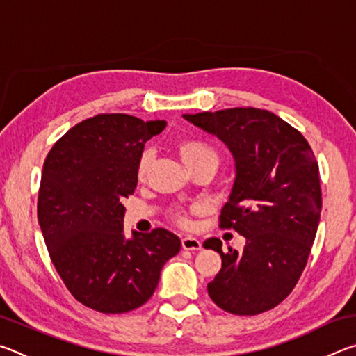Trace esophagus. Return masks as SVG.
Returning a JSON list of instances; mask_svg holds the SVG:
<instances>
[{
	"instance_id": "esophagus-1",
	"label": "esophagus",
	"mask_w": 356,
	"mask_h": 356,
	"mask_svg": "<svg viewBox=\"0 0 356 356\" xmlns=\"http://www.w3.org/2000/svg\"><path fill=\"white\" fill-rule=\"evenodd\" d=\"M201 240H197L196 237H191V236H186L182 238V248L184 250H188V251H197L201 250Z\"/></svg>"
}]
</instances>
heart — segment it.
Wrapping results in <instances>:
<instances>
[{
  "label": "heart",
  "mask_w": 356,
  "mask_h": 356,
  "mask_svg": "<svg viewBox=\"0 0 356 356\" xmlns=\"http://www.w3.org/2000/svg\"><path fill=\"white\" fill-rule=\"evenodd\" d=\"M179 155L188 168L200 165L202 161L210 160V159L218 160V155H216L215 149L210 146V144L200 140H185L182 143H179ZM149 161H150V152L149 150H144L136 168V174L140 179H143L144 174H146L149 168ZM174 216H176V220L179 222H182V225H186V222H188V220H186V216L184 213L179 212Z\"/></svg>",
  "instance_id": "heart-1"
}]
</instances>
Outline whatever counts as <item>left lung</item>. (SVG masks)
<instances>
[{
    "instance_id": "left-lung-1",
    "label": "left lung",
    "mask_w": 356,
    "mask_h": 356,
    "mask_svg": "<svg viewBox=\"0 0 356 356\" xmlns=\"http://www.w3.org/2000/svg\"><path fill=\"white\" fill-rule=\"evenodd\" d=\"M185 120L226 144L236 179L220 226L246 238L243 251H222L220 238L204 248L221 256L207 284L216 306L256 316L280 305L297 284L314 243L322 210L318 166L305 136L259 108L184 114Z\"/></svg>"
}]
</instances>
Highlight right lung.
<instances>
[{
  "instance_id": "1",
  "label": "right lung",
  "mask_w": 356,
  "mask_h": 356,
  "mask_svg": "<svg viewBox=\"0 0 356 356\" xmlns=\"http://www.w3.org/2000/svg\"><path fill=\"white\" fill-rule=\"evenodd\" d=\"M166 120L99 114L72 127L48 152L38 218L51 262L88 308L120 314L152 297L180 238L163 227L124 234V197L134 195L144 144Z\"/></svg>"
}]
</instances>
